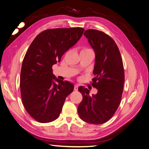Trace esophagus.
I'll list each match as a JSON object with an SVG mask.
<instances>
[{
    "label": "esophagus",
    "mask_w": 149,
    "mask_h": 149,
    "mask_svg": "<svg viewBox=\"0 0 149 149\" xmlns=\"http://www.w3.org/2000/svg\"><path fill=\"white\" fill-rule=\"evenodd\" d=\"M78 88H79V87H78L77 85H75V86H74V90H75V91H77V90H78Z\"/></svg>",
    "instance_id": "esophagus-1"
}]
</instances>
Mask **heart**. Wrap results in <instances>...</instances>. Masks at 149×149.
Here are the masks:
<instances>
[{"mask_svg": "<svg viewBox=\"0 0 149 149\" xmlns=\"http://www.w3.org/2000/svg\"><path fill=\"white\" fill-rule=\"evenodd\" d=\"M90 51H93L91 49L89 48H84L83 49H81V52H90Z\"/></svg>", "mask_w": 149, "mask_h": 149, "instance_id": "heart-1", "label": "heart"}]
</instances>
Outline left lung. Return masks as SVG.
<instances>
[{"label":"left lung","instance_id":"8db88e82","mask_svg":"<svg viewBox=\"0 0 149 149\" xmlns=\"http://www.w3.org/2000/svg\"><path fill=\"white\" fill-rule=\"evenodd\" d=\"M84 35L88 38L96 54L92 79L96 95H90V90L80 86L83 96L78 106L80 118L87 123L100 125L111 119L122 100L125 81L122 56L116 43L102 31L88 29Z\"/></svg>","mask_w":149,"mask_h":149}]
</instances>
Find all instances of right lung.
Masks as SVG:
<instances>
[{
	"instance_id": "1",
	"label": "right lung",
	"mask_w": 149,
	"mask_h": 149,
	"mask_svg": "<svg viewBox=\"0 0 149 149\" xmlns=\"http://www.w3.org/2000/svg\"><path fill=\"white\" fill-rule=\"evenodd\" d=\"M84 31L82 27L45 30L27 50L21 70V97L26 111L37 122L56 120L66 97L73 91V84L56 79L52 66L78 42Z\"/></svg>"
}]
</instances>
